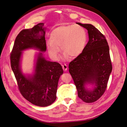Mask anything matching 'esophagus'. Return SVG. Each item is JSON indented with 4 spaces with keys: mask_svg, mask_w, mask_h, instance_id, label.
Here are the masks:
<instances>
[{
    "mask_svg": "<svg viewBox=\"0 0 127 127\" xmlns=\"http://www.w3.org/2000/svg\"><path fill=\"white\" fill-rule=\"evenodd\" d=\"M62 67H63V69H64V71H66L67 70V69H68V66H67V65H66V64H63V65H62Z\"/></svg>",
    "mask_w": 127,
    "mask_h": 127,
    "instance_id": "1",
    "label": "esophagus"
}]
</instances>
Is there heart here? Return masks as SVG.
<instances>
[{
    "label": "heart",
    "mask_w": 127,
    "mask_h": 127,
    "mask_svg": "<svg viewBox=\"0 0 127 127\" xmlns=\"http://www.w3.org/2000/svg\"><path fill=\"white\" fill-rule=\"evenodd\" d=\"M87 41L86 30L77 25H61L53 30L50 34V41L47 44L49 55L54 60H58L60 52L64 54L62 59L69 56L76 58L79 56L85 48Z\"/></svg>",
    "instance_id": "heart-1"
}]
</instances>
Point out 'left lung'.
<instances>
[{
    "label": "left lung",
    "instance_id": "obj_1",
    "mask_svg": "<svg viewBox=\"0 0 127 127\" xmlns=\"http://www.w3.org/2000/svg\"><path fill=\"white\" fill-rule=\"evenodd\" d=\"M76 24L88 31L89 40L81 54L70 63L69 71L78 97L86 103H93L104 93L112 71L109 47L105 36L94 26Z\"/></svg>",
    "mask_w": 127,
    "mask_h": 127
}]
</instances>
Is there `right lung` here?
<instances>
[{"mask_svg":"<svg viewBox=\"0 0 127 127\" xmlns=\"http://www.w3.org/2000/svg\"><path fill=\"white\" fill-rule=\"evenodd\" d=\"M44 25L41 23L22 30L15 39L10 55L11 67L21 93L33 104L42 107L51 105L56 100L59 79L64 73L59 63L48 61L43 56L42 52L47 49ZM28 49L39 51L32 74H24L21 68L22 51Z\"/></svg>","mask_w":127,"mask_h":127,"instance_id":"obj_1","label":"right lung"}]
</instances>
